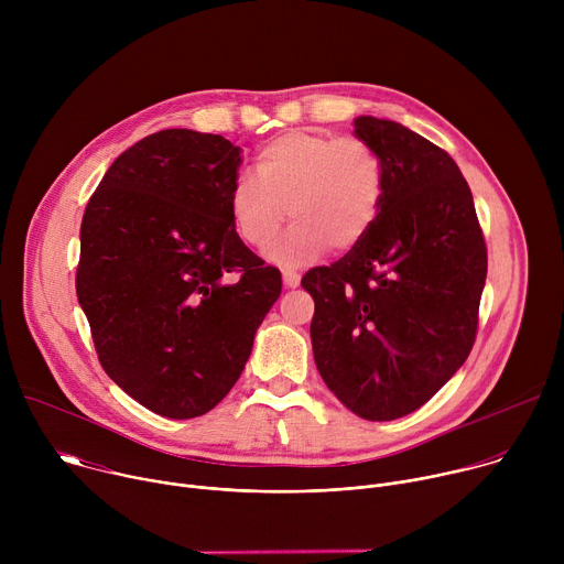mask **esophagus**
I'll return each instance as SVG.
<instances>
[{
  "instance_id": "1",
  "label": "esophagus",
  "mask_w": 564,
  "mask_h": 564,
  "mask_svg": "<svg viewBox=\"0 0 564 564\" xmlns=\"http://www.w3.org/2000/svg\"><path fill=\"white\" fill-rule=\"evenodd\" d=\"M283 285L290 288V290L299 288L301 285V274L294 272V270H283Z\"/></svg>"
}]
</instances>
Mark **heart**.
Returning <instances> with one entry per match:
<instances>
[{
    "label": "heart",
    "mask_w": 564,
    "mask_h": 564,
    "mask_svg": "<svg viewBox=\"0 0 564 564\" xmlns=\"http://www.w3.org/2000/svg\"><path fill=\"white\" fill-rule=\"evenodd\" d=\"M257 176H238L229 187V216L248 246L265 250L284 218L291 231L268 259L299 268L333 246L350 252L372 231L386 200V165L359 138L288 131L257 153Z\"/></svg>",
    "instance_id": "heart-1"
}]
</instances>
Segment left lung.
Masks as SVG:
<instances>
[{
  "instance_id": "1",
  "label": "left lung",
  "mask_w": 564,
  "mask_h": 564,
  "mask_svg": "<svg viewBox=\"0 0 564 564\" xmlns=\"http://www.w3.org/2000/svg\"><path fill=\"white\" fill-rule=\"evenodd\" d=\"M355 135L386 165L377 225L301 285L318 375L355 415L404 417L462 368L487 281V246L455 160L409 127L355 118Z\"/></svg>"
}]
</instances>
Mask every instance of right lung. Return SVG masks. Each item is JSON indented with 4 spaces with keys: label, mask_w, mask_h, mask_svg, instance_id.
<instances>
[{
    "label": "right lung",
    "mask_w": 564,
    "mask_h": 564,
    "mask_svg": "<svg viewBox=\"0 0 564 564\" xmlns=\"http://www.w3.org/2000/svg\"><path fill=\"white\" fill-rule=\"evenodd\" d=\"M240 147L192 129L120 153L79 227L75 276L98 359L138 404L170 420L212 411L243 372L281 294L234 229Z\"/></svg>",
    "instance_id": "add662e5"
}]
</instances>
